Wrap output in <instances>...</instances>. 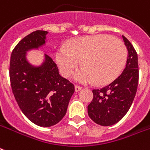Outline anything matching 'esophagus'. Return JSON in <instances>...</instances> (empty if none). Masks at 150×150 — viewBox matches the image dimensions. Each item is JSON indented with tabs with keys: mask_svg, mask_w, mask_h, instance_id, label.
I'll list each match as a JSON object with an SVG mask.
<instances>
[{
	"mask_svg": "<svg viewBox=\"0 0 150 150\" xmlns=\"http://www.w3.org/2000/svg\"><path fill=\"white\" fill-rule=\"evenodd\" d=\"M82 90V87L81 86H75V90L76 91V92H78V91H79V90Z\"/></svg>",
	"mask_w": 150,
	"mask_h": 150,
	"instance_id": "obj_1",
	"label": "esophagus"
}]
</instances>
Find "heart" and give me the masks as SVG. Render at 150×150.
I'll use <instances>...</instances> for the list:
<instances>
[{
	"instance_id": "heart-1",
	"label": "heart",
	"mask_w": 150,
	"mask_h": 150,
	"mask_svg": "<svg viewBox=\"0 0 150 150\" xmlns=\"http://www.w3.org/2000/svg\"><path fill=\"white\" fill-rule=\"evenodd\" d=\"M127 58V49L121 40L99 34L78 38L71 42L68 49H58L56 60L61 74L70 76L82 60L83 67L73 74L80 83L95 82L104 85L110 83L123 70Z\"/></svg>"
}]
</instances>
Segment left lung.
Returning <instances> with one entry per match:
<instances>
[{
	"instance_id": "left-lung-1",
	"label": "left lung",
	"mask_w": 150,
	"mask_h": 150,
	"mask_svg": "<svg viewBox=\"0 0 150 150\" xmlns=\"http://www.w3.org/2000/svg\"><path fill=\"white\" fill-rule=\"evenodd\" d=\"M128 50L125 69L113 82L93 89V98L88 105L90 119L100 126H111L120 120L133 103L139 84L138 54L127 38L123 36Z\"/></svg>"
}]
</instances>
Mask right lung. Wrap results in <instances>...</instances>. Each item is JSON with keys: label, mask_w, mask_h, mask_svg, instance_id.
I'll return each instance as SVG.
<instances>
[{"label": "right lung", "mask_w": 150, "mask_h": 150, "mask_svg": "<svg viewBox=\"0 0 150 150\" xmlns=\"http://www.w3.org/2000/svg\"><path fill=\"white\" fill-rule=\"evenodd\" d=\"M47 31L36 30L23 38L12 50L9 77L12 93L23 113L32 123L47 127L59 123L67 112L75 86L61 77L57 64L46 55L42 66L27 62L25 52L45 43Z\"/></svg>", "instance_id": "obj_1"}]
</instances>
